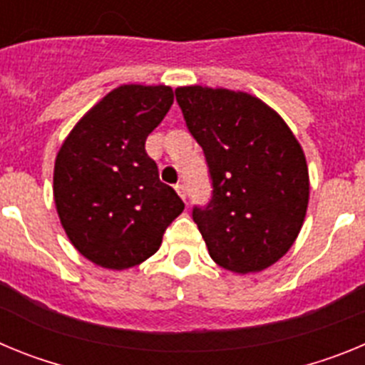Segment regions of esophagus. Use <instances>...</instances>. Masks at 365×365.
<instances>
[{
    "label": "esophagus",
    "instance_id": "34e87169",
    "mask_svg": "<svg viewBox=\"0 0 365 365\" xmlns=\"http://www.w3.org/2000/svg\"><path fill=\"white\" fill-rule=\"evenodd\" d=\"M175 190H177V193H179V195H180V199H182V201H186V188H185V185H175Z\"/></svg>",
    "mask_w": 365,
    "mask_h": 365
}]
</instances>
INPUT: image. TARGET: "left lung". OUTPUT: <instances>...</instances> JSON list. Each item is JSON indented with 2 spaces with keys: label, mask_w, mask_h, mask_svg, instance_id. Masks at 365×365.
<instances>
[{
  "label": "left lung",
  "mask_w": 365,
  "mask_h": 365,
  "mask_svg": "<svg viewBox=\"0 0 365 365\" xmlns=\"http://www.w3.org/2000/svg\"><path fill=\"white\" fill-rule=\"evenodd\" d=\"M175 96L208 164L212 197L192 217L212 259L232 272L267 269L292 247L307 212L302 146L252 95L190 86Z\"/></svg>",
  "instance_id": "8db88e82"
}]
</instances>
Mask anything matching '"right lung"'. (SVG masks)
<instances>
[{
  "label": "right lung",
  "instance_id": "1",
  "mask_svg": "<svg viewBox=\"0 0 365 365\" xmlns=\"http://www.w3.org/2000/svg\"><path fill=\"white\" fill-rule=\"evenodd\" d=\"M172 104V87H117L74 125L58 151V215L74 248L96 265L122 270L143 263L185 210L146 153L148 135Z\"/></svg>",
  "mask_w": 365,
  "mask_h": 365
}]
</instances>
